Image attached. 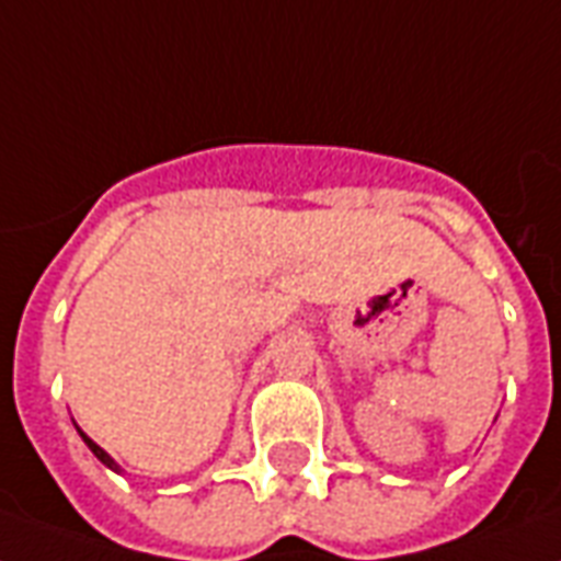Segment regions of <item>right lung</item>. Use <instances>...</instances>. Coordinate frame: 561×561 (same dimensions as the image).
Instances as JSON below:
<instances>
[{
	"label": "right lung",
	"mask_w": 561,
	"mask_h": 561,
	"mask_svg": "<svg viewBox=\"0 0 561 561\" xmlns=\"http://www.w3.org/2000/svg\"><path fill=\"white\" fill-rule=\"evenodd\" d=\"M78 433H81V430H78ZM81 438H84V442H87V447H90V450H93V454H95V457H99V459H102V462H104V466H107V468H114V471H119V468H116V462H114V459H111V457H107V454H104V450H102V447H99V445H95V442H93V438H90V436H84V433H81Z\"/></svg>",
	"instance_id": "1"
}]
</instances>
